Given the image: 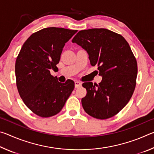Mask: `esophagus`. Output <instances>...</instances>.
<instances>
[{"label":"esophagus","instance_id":"esophagus-1","mask_svg":"<svg viewBox=\"0 0 154 154\" xmlns=\"http://www.w3.org/2000/svg\"><path fill=\"white\" fill-rule=\"evenodd\" d=\"M75 86L76 88L82 86V83L79 82H75Z\"/></svg>","mask_w":154,"mask_h":154}]
</instances>
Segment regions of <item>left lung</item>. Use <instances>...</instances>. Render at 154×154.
<instances>
[{
	"instance_id": "1",
	"label": "left lung",
	"mask_w": 154,
	"mask_h": 154,
	"mask_svg": "<svg viewBox=\"0 0 154 154\" xmlns=\"http://www.w3.org/2000/svg\"><path fill=\"white\" fill-rule=\"evenodd\" d=\"M86 50L102 82L82 85L87 94L83 108L93 118L105 119L118 114L129 102L136 86L137 62L129 44L121 35L105 28L80 30L72 40Z\"/></svg>"
}]
</instances>
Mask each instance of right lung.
<instances>
[{
	"mask_svg": "<svg viewBox=\"0 0 154 154\" xmlns=\"http://www.w3.org/2000/svg\"><path fill=\"white\" fill-rule=\"evenodd\" d=\"M77 32L43 28L30 35L18 54L15 66L18 92L27 107L38 116L58 113L74 90L73 81L59 82L50 70L57 68L65 43Z\"/></svg>",
	"mask_w": 154,
	"mask_h": 154,
	"instance_id": "1",
	"label": "right lung"
}]
</instances>
